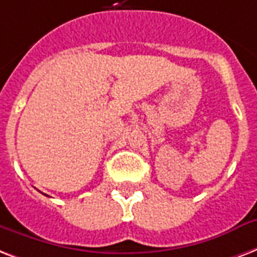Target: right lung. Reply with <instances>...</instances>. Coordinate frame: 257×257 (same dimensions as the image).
I'll return each mask as SVG.
<instances>
[{
    "label": "right lung",
    "instance_id": "add662e5",
    "mask_svg": "<svg viewBox=\"0 0 257 257\" xmlns=\"http://www.w3.org/2000/svg\"><path fill=\"white\" fill-rule=\"evenodd\" d=\"M39 192H40V190H39ZM41 193H43V192H41ZM43 194H44V196H47V197H49V196H48V194H45V193H43Z\"/></svg>",
    "mask_w": 257,
    "mask_h": 257
}]
</instances>
